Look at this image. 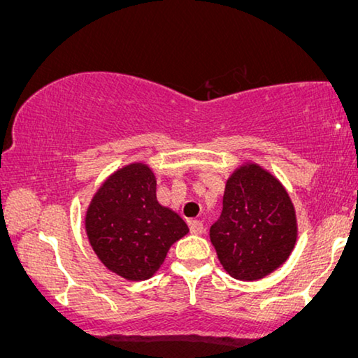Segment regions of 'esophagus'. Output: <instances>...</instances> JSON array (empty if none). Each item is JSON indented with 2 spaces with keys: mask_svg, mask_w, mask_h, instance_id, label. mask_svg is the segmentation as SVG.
<instances>
[{
  "mask_svg": "<svg viewBox=\"0 0 358 358\" xmlns=\"http://www.w3.org/2000/svg\"><path fill=\"white\" fill-rule=\"evenodd\" d=\"M189 227H190L192 234H195V236H199V234H201V232H203V222L199 221V220L189 221Z\"/></svg>",
  "mask_w": 358,
  "mask_h": 358,
  "instance_id": "34e87169",
  "label": "esophagus"
}]
</instances>
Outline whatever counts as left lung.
Here are the masks:
<instances>
[{
	"instance_id": "1",
	"label": "left lung",
	"mask_w": 358,
	"mask_h": 358,
	"mask_svg": "<svg viewBox=\"0 0 358 358\" xmlns=\"http://www.w3.org/2000/svg\"><path fill=\"white\" fill-rule=\"evenodd\" d=\"M297 216L276 176L257 163H243L226 180L220 220L210 227L217 260L239 281H258L291 257Z\"/></svg>"
}]
</instances>
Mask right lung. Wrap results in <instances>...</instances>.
I'll return each instance as SVG.
<instances>
[{
	"label": "right lung",
	"instance_id": "obj_1",
	"mask_svg": "<svg viewBox=\"0 0 358 358\" xmlns=\"http://www.w3.org/2000/svg\"><path fill=\"white\" fill-rule=\"evenodd\" d=\"M85 232L98 260L110 271L127 281H145L189 227L157 200L153 169L131 163L108 176L93 194L85 211Z\"/></svg>",
	"mask_w": 358,
	"mask_h": 358
}]
</instances>
